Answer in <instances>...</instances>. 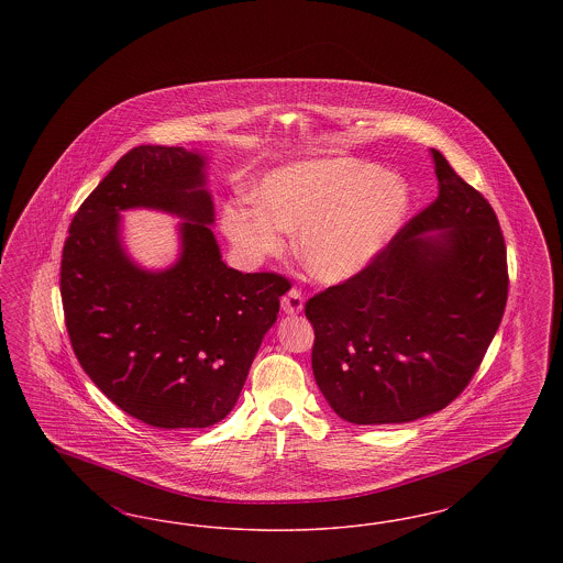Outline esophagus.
Instances as JSON below:
<instances>
[{
	"label": "esophagus",
	"mask_w": 563,
	"mask_h": 563,
	"mask_svg": "<svg viewBox=\"0 0 563 563\" xmlns=\"http://www.w3.org/2000/svg\"><path fill=\"white\" fill-rule=\"evenodd\" d=\"M280 306H283L285 314H299L301 308H303V295L297 287H294V289H289L287 294L283 295Z\"/></svg>",
	"instance_id": "1"
}]
</instances>
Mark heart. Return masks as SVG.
<instances>
[{
  "mask_svg": "<svg viewBox=\"0 0 563 563\" xmlns=\"http://www.w3.org/2000/svg\"><path fill=\"white\" fill-rule=\"evenodd\" d=\"M253 200L223 207L221 228L236 251L260 264L297 232V253L322 283L349 280L374 262L401 223L409 191L372 162L319 158L278 166L260 179Z\"/></svg>",
  "mask_w": 563,
  "mask_h": 563,
  "instance_id": "b5f03b06",
  "label": "heart"
}]
</instances>
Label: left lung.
Here are the masks:
<instances>
[{"label": "left lung", "instance_id": "1", "mask_svg": "<svg viewBox=\"0 0 563 563\" xmlns=\"http://www.w3.org/2000/svg\"><path fill=\"white\" fill-rule=\"evenodd\" d=\"M430 156L434 202L367 268L306 301L314 379L352 424H402L448 407L477 374L505 314L498 217L443 154Z\"/></svg>", "mask_w": 563, "mask_h": 563}]
</instances>
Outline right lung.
Returning <instances> with one entry per match:
<instances>
[{"mask_svg":"<svg viewBox=\"0 0 563 563\" xmlns=\"http://www.w3.org/2000/svg\"><path fill=\"white\" fill-rule=\"evenodd\" d=\"M202 168L184 147H133L81 202L63 246L60 299L81 369L154 429H207L232 411L291 287L221 262ZM134 206L187 219L173 269L145 273L125 257L119 211Z\"/></svg>","mask_w":563,"mask_h":563,"instance_id":"add662e5","label":"right lung"}]
</instances>
